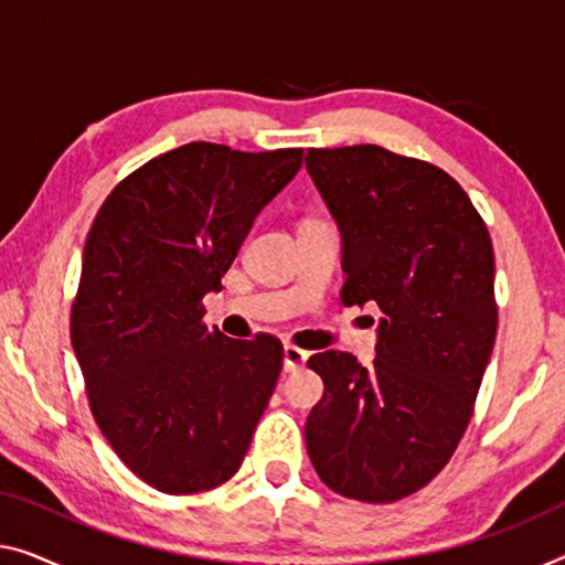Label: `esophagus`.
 Instances as JSON below:
<instances>
[{
    "instance_id": "esophagus-1",
    "label": "esophagus",
    "mask_w": 565,
    "mask_h": 565,
    "mask_svg": "<svg viewBox=\"0 0 565 565\" xmlns=\"http://www.w3.org/2000/svg\"><path fill=\"white\" fill-rule=\"evenodd\" d=\"M307 358H309V352L294 348V344H286V348H284V370H286V373H294V370L305 367Z\"/></svg>"
}]
</instances>
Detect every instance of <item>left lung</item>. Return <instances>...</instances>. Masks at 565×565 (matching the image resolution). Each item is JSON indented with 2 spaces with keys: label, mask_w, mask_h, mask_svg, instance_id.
<instances>
[{
  "label": "left lung",
  "mask_w": 565,
  "mask_h": 565,
  "mask_svg": "<svg viewBox=\"0 0 565 565\" xmlns=\"http://www.w3.org/2000/svg\"><path fill=\"white\" fill-rule=\"evenodd\" d=\"M307 172L342 233L344 307L383 311L373 365L317 352L324 381L305 436L342 498L395 502L457 451L498 334L490 231L441 167L377 145L309 149Z\"/></svg>",
  "instance_id": "8db88e82"
}]
</instances>
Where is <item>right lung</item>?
Segmentation results:
<instances>
[{"label": "right lung", "instance_id": "1", "mask_svg": "<svg viewBox=\"0 0 565 565\" xmlns=\"http://www.w3.org/2000/svg\"><path fill=\"white\" fill-rule=\"evenodd\" d=\"M305 149L238 151L190 141L116 184L83 248L71 340L100 434L167 494L238 471L279 381L271 334L233 340L202 322L266 202Z\"/></svg>", "mask_w": 565, "mask_h": 565}]
</instances>
